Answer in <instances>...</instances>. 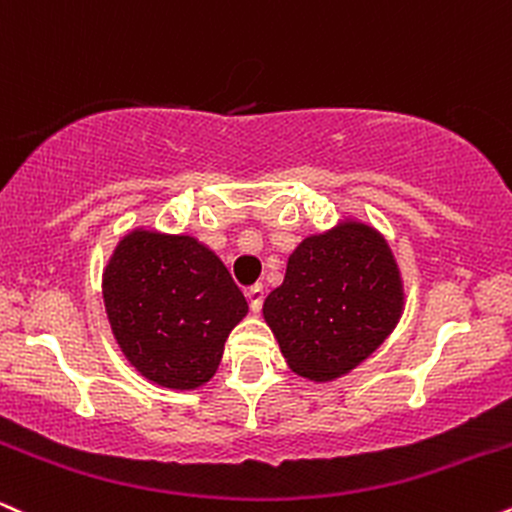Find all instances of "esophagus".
Returning <instances> with one entry per match:
<instances>
[{"instance_id": "1", "label": "esophagus", "mask_w": 512, "mask_h": 512, "mask_svg": "<svg viewBox=\"0 0 512 512\" xmlns=\"http://www.w3.org/2000/svg\"><path fill=\"white\" fill-rule=\"evenodd\" d=\"M246 299H249L251 311H261V306H263V287L261 285L249 287V290H246Z\"/></svg>"}]
</instances>
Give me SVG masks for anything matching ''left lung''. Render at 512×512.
I'll return each mask as SVG.
<instances>
[{
  "instance_id": "left-lung-1",
  "label": "left lung",
  "mask_w": 512,
  "mask_h": 512,
  "mask_svg": "<svg viewBox=\"0 0 512 512\" xmlns=\"http://www.w3.org/2000/svg\"><path fill=\"white\" fill-rule=\"evenodd\" d=\"M402 311V282L381 234L342 222L306 237L287 261L263 316L292 371L330 381L364 362Z\"/></svg>"
}]
</instances>
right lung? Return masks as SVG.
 <instances>
[{
  "label": "right lung",
  "mask_w": 512,
  "mask_h": 512,
  "mask_svg": "<svg viewBox=\"0 0 512 512\" xmlns=\"http://www.w3.org/2000/svg\"><path fill=\"white\" fill-rule=\"evenodd\" d=\"M114 338L148 381L203 386L220 366L230 330L249 306L213 251L194 237L136 230L102 275Z\"/></svg>",
  "instance_id": "add662e5"
}]
</instances>
